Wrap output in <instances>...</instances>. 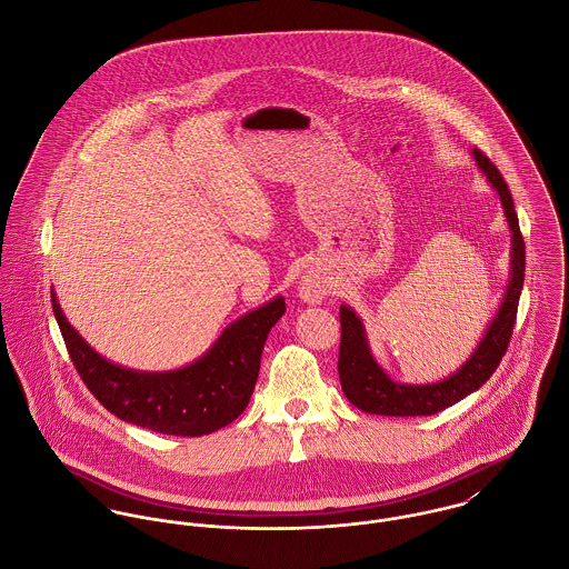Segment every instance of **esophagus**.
Returning <instances> with one entry per match:
<instances>
[{
    "instance_id": "34e87169",
    "label": "esophagus",
    "mask_w": 569,
    "mask_h": 569,
    "mask_svg": "<svg viewBox=\"0 0 569 569\" xmlns=\"http://www.w3.org/2000/svg\"><path fill=\"white\" fill-rule=\"evenodd\" d=\"M300 293H302V298L307 302H318V300H322V296L326 293L325 282L320 278H316V276H307L302 280Z\"/></svg>"
}]
</instances>
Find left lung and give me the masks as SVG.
<instances>
[{
    "label": "left lung",
    "mask_w": 569,
    "mask_h": 569,
    "mask_svg": "<svg viewBox=\"0 0 569 569\" xmlns=\"http://www.w3.org/2000/svg\"><path fill=\"white\" fill-rule=\"evenodd\" d=\"M478 168L487 177L488 183L499 194L508 228H510V280L503 291L501 305L490 320L485 337L471 357L447 379L436 383H401L390 379V375L375 359L363 322L357 313L341 305L339 322H341V343H339V361L337 372L341 381V390L346 399L361 411L379 413V416H431L445 407L456 406L471 392L480 390L490 375L497 370L515 328L519 296L523 287L526 271V244L519 232V219L515 212V203L510 190L495 168V163L478 149L471 151Z\"/></svg>",
    "instance_id": "obj_1"
}]
</instances>
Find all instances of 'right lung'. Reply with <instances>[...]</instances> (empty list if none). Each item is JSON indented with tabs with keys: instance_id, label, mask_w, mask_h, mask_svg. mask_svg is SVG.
Returning a JSON list of instances; mask_svg holds the SVG:
<instances>
[{
	"instance_id": "right-lung-1",
	"label": "right lung",
	"mask_w": 569,
	"mask_h": 569,
	"mask_svg": "<svg viewBox=\"0 0 569 569\" xmlns=\"http://www.w3.org/2000/svg\"><path fill=\"white\" fill-rule=\"evenodd\" d=\"M52 311L82 383L100 406L124 422L194 438L243 413L258 379L267 335L287 307L284 298L276 296L234 320L197 361L168 372L131 370L98 355L68 322L54 291Z\"/></svg>"
}]
</instances>
